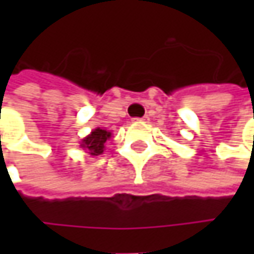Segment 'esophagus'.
<instances>
[{
  "instance_id": "1",
  "label": "esophagus",
  "mask_w": 254,
  "mask_h": 254,
  "mask_svg": "<svg viewBox=\"0 0 254 254\" xmlns=\"http://www.w3.org/2000/svg\"><path fill=\"white\" fill-rule=\"evenodd\" d=\"M135 122H140V123H147L148 122V117L145 116V117H141V119H134Z\"/></svg>"
}]
</instances>
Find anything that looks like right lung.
I'll return each mask as SVG.
<instances>
[{"instance_id": "add662e5", "label": "right lung", "mask_w": 254, "mask_h": 254, "mask_svg": "<svg viewBox=\"0 0 254 254\" xmlns=\"http://www.w3.org/2000/svg\"><path fill=\"white\" fill-rule=\"evenodd\" d=\"M110 137H112V132L99 127V128L93 130L87 137H84L80 142V147L89 152L90 155H100L104 151L106 142L107 140H110Z\"/></svg>"}]
</instances>
